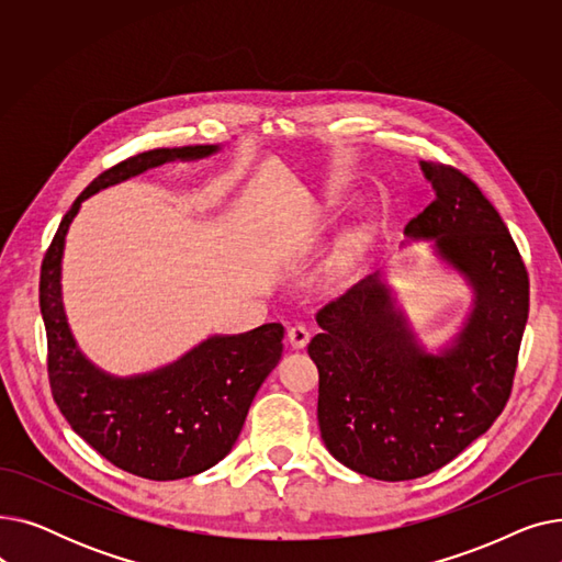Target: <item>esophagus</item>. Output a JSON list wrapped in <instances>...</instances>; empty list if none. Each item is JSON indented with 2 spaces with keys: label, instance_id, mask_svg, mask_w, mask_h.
Masks as SVG:
<instances>
[{
  "label": "esophagus",
  "instance_id": "esophagus-1",
  "mask_svg": "<svg viewBox=\"0 0 562 562\" xmlns=\"http://www.w3.org/2000/svg\"><path fill=\"white\" fill-rule=\"evenodd\" d=\"M286 339H289V344H291V348H296V350H301V348H305L307 346V341H310V330L305 328V326H291L289 330H286Z\"/></svg>",
  "mask_w": 562,
  "mask_h": 562
}]
</instances>
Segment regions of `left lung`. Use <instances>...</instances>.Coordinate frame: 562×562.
<instances>
[{
	"instance_id": "left-lung-1",
	"label": "left lung",
	"mask_w": 562,
	"mask_h": 562,
	"mask_svg": "<svg viewBox=\"0 0 562 562\" xmlns=\"http://www.w3.org/2000/svg\"><path fill=\"white\" fill-rule=\"evenodd\" d=\"M435 200L403 246L430 241L462 278L471 307L428 348L382 271L316 314L307 352L318 369V428L335 460L378 481H412L460 456L510 396L528 318V276L513 236L467 175L419 161Z\"/></svg>"
}]
</instances>
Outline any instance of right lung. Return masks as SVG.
Here are the masks:
<instances>
[{
	"label": "right lung",
	"instance_id": "add662e5",
	"mask_svg": "<svg viewBox=\"0 0 562 562\" xmlns=\"http://www.w3.org/2000/svg\"><path fill=\"white\" fill-rule=\"evenodd\" d=\"M221 145L159 147L104 170L72 202L41 271L52 396L70 428L117 469L150 481L195 476L221 462L239 437L250 403L280 358V323L241 335H212L147 373L113 375L88 360L64 305V250L86 198L170 161H198Z\"/></svg>",
	"mask_w": 562,
	"mask_h": 562
}]
</instances>
